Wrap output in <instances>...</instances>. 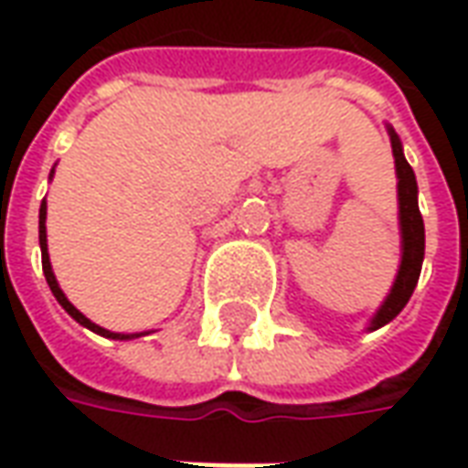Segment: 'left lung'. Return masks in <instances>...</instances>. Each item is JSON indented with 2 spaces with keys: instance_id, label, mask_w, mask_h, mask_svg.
I'll list each match as a JSON object with an SVG mask.
<instances>
[{
  "instance_id": "8db88e82",
  "label": "left lung",
  "mask_w": 468,
  "mask_h": 468,
  "mask_svg": "<svg viewBox=\"0 0 468 468\" xmlns=\"http://www.w3.org/2000/svg\"><path fill=\"white\" fill-rule=\"evenodd\" d=\"M386 133L391 137L393 165H396V195H399V235H401V263L393 278V285L383 303L376 308L366 331H378L386 324H391L396 315L401 314L403 305L409 303L413 288L419 283L423 265V248H426V235H423V218L419 210V185L413 175L411 165L406 163L401 137L396 134L391 124H386Z\"/></svg>"
}]
</instances>
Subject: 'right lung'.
<instances>
[{"instance_id":"right-lung-1","label":"right lung","mask_w":468,"mask_h":468,"mask_svg":"<svg viewBox=\"0 0 468 468\" xmlns=\"http://www.w3.org/2000/svg\"><path fill=\"white\" fill-rule=\"evenodd\" d=\"M52 177H55V167H52V173H49V180H52ZM39 250H42V271H45L49 291H52V295L57 298V303L62 305L67 314L75 318L77 324L85 325V328H90L92 334L102 335V338H112V341H134V338H140V335L153 334V331H140V334H115V331H107V328H102V325L92 324L85 314H80L75 305L69 303V298H67L65 291H62L59 283H57V275L55 271H52V263H49V250H47V197L42 200V205H39Z\"/></svg>"}]
</instances>
